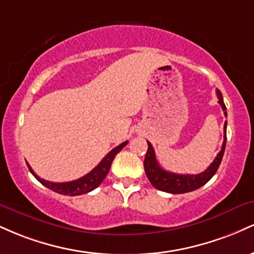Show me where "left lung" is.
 I'll return each mask as SVG.
<instances>
[{"label":"left lung","mask_w":254,"mask_h":254,"mask_svg":"<svg viewBox=\"0 0 254 254\" xmlns=\"http://www.w3.org/2000/svg\"><path fill=\"white\" fill-rule=\"evenodd\" d=\"M216 94L218 97V104L222 107L224 116L227 117L226 112V105L223 103L222 94L218 89H216ZM224 139L222 148H221L220 153L217 154V156L215 157L214 161L211 162V165L206 168L205 171L202 172L199 174H177L172 173V172L165 171L161 166L157 162L155 151H154L153 145L150 144V142H148V150L144 157V171L147 174L148 179L151 183V185L154 188L157 189L160 191L168 192V193H186V192H191L197 190V189L202 188L203 185H205L209 180L214 177V174L216 173L218 167H220L221 161H222V157L224 154V149H226V142H227V122L224 123Z\"/></svg>","instance_id":"1"}]
</instances>
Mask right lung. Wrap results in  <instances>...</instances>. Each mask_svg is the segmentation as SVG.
I'll return each mask as SVG.
<instances>
[{"label": "right lung", "mask_w": 254, "mask_h": 254, "mask_svg": "<svg viewBox=\"0 0 254 254\" xmlns=\"http://www.w3.org/2000/svg\"><path fill=\"white\" fill-rule=\"evenodd\" d=\"M127 144V141L123 142L122 144H119L118 147L113 148L112 150L107 154L100 161L97 167L93 168L89 173H87L86 176L78 178L76 180H72V182H66V183H52L48 182V180H44L42 178H39L34 173L33 170L31 168V166L27 164L28 168H30L31 173L36 177V179L39 183H42L44 186H46L50 190L57 192L61 194H66V196H78V194L88 193V192L93 191L94 189H97L101 183L104 182V179L106 178L107 173H109L111 165H112L115 156L121 151L125 145Z\"/></svg>", "instance_id": "right-lung-1"}]
</instances>
